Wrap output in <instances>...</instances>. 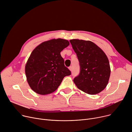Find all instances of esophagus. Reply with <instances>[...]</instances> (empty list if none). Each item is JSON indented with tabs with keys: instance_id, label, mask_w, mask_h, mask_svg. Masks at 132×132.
I'll return each mask as SVG.
<instances>
[{
	"instance_id": "esophagus-1",
	"label": "esophagus",
	"mask_w": 132,
	"mask_h": 132,
	"mask_svg": "<svg viewBox=\"0 0 132 132\" xmlns=\"http://www.w3.org/2000/svg\"><path fill=\"white\" fill-rule=\"evenodd\" d=\"M69 69L71 71H72V67H71V66H70V67H69Z\"/></svg>"
}]
</instances>
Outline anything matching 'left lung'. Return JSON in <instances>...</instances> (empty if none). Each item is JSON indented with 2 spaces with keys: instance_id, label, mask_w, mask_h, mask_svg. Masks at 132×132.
I'll return each instance as SVG.
<instances>
[{
  "instance_id": "obj_1",
  "label": "left lung",
  "mask_w": 132,
  "mask_h": 132,
  "mask_svg": "<svg viewBox=\"0 0 132 132\" xmlns=\"http://www.w3.org/2000/svg\"><path fill=\"white\" fill-rule=\"evenodd\" d=\"M79 62L80 71L73 81L77 88L89 95L97 94L109 82L111 68L103 51L89 40H69Z\"/></svg>"
}]
</instances>
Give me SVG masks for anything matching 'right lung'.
<instances>
[{"mask_svg":"<svg viewBox=\"0 0 132 132\" xmlns=\"http://www.w3.org/2000/svg\"><path fill=\"white\" fill-rule=\"evenodd\" d=\"M69 45L58 38L43 42L31 52L25 65V74L31 89L45 95L54 92L70 71L64 65L61 52Z\"/></svg>","mask_w":132,"mask_h":132,"instance_id":"obj_1","label":"right lung"}]
</instances>
